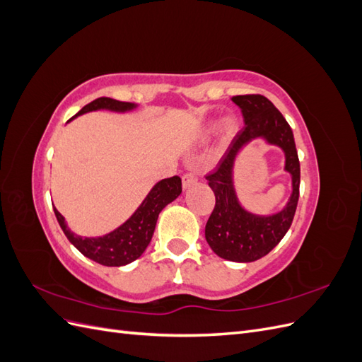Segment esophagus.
<instances>
[{"label":"esophagus","mask_w":362,"mask_h":362,"mask_svg":"<svg viewBox=\"0 0 362 362\" xmlns=\"http://www.w3.org/2000/svg\"><path fill=\"white\" fill-rule=\"evenodd\" d=\"M196 181H198V177H196V173L192 172V170L185 172V173L182 175V187H184V189L190 187V185H193Z\"/></svg>","instance_id":"obj_1"}]
</instances>
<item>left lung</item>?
<instances>
[{
    "label": "left lung",
    "instance_id": "1",
    "mask_svg": "<svg viewBox=\"0 0 362 362\" xmlns=\"http://www.w3.org/2000/svg\"><path fill=\"white\" fill-rule=\"evenodd\" d=\"M231 100L242 108L245 127L234 136L216 168L205 177L216 196L213 213L205 225V238L221 258L250 262L267 255L290 229L299 201L300 163L291 127L266 96L237 95ZM259 135L284 149L286 170L293 177L291 202L282 212L267 218L254 216L239 206L230 180L235 154L249 139Z\"/></svg>",
    "mask_w": 362,
    "mask_h": 362
}]
</instances>
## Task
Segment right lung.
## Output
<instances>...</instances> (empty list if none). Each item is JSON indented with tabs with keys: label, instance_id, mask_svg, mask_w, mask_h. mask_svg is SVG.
Listing matches in <instances>:
<instances>
[{
	"label": "right lung",
	"instance_id": "add662e5",
	"mask_svg": "<svg viewBox=\"0 0 362 362\" xmlns=\"http://www.w3.org/2000/svg\"><path fill=\"white\" fill-rule=\"evenodd\" d=\"M133 107L134 104L122 103L117 100H112V98L103 96L84 105L81 110L71 119L86 112L100 110V108H108V110L115 112H125ZM181 192L182 182L178 175L160 181L156 187L149 192L146 199L137 208V211L131 216L122 226H119L110 234L96 238L75 235L74 233L69 231L66 223H64L63 216L56 210V208H54V213H56L59 225L63 229L64 235L68 237L69 242L78 249L84 257L100 262L103 266L119 267L137 259L144 254L151 242L152 234H154L160 211L169 202L177 199Z\"/></svg>",
	"mask_w": 362,
	"mask_h": 362
}]
</instances>
